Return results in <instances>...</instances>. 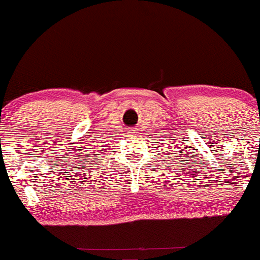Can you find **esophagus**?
<instances>
[{
	"mask_svg": "<svg viewBox=\"0 0 260 260\" xmlns=\"http://www.w3.org/2000/svg\"><path fill=\"white\" fill-rule=\"evenodd\" d=\"M127 133H128V134H127L128 137H136V136H137V132H136V131H133V129L128 131Z\"/></svg>",
	"mask_w": 260,
	"mask_h": 260,
	"instance_id": "1",
	"label": "esophagus"
}]
</instances>
